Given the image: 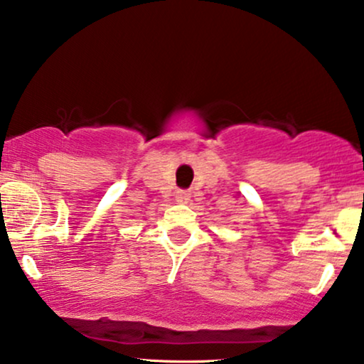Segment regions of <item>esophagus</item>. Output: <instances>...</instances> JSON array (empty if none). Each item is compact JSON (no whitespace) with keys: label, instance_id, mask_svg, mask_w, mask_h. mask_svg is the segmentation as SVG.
Returning <instances> with one entry per match:
<instances>
[{"label":"esophagus","instance_id":"1","mask_svg":"<svg viewBox=\"0 0 364 364\" xmlns=\"http://www.w3.org/2000/svg\"><path fill=\"white\" fill-rule=\"evenodd\" d=\"M190 196H191V193L188 190H178L176 191V200H179V201H188V200H190Z\"/></svg>","mask_w":364,"mask_h":364}]
</instances>
